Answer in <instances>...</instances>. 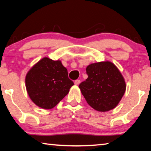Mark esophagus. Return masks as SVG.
<instances>
[{"label":"esophagus","instance_id":"1","mask_svg":"<svg viewBox=\"0 0 151 151\" xmlns=\"http://www.w3.org/2000/svg\"><path fill=\"white\" fill-rule=\"evenodd\" d=\"M74 83H75V85H76V86L79 85V84H80V80H76L75 82H74Z\"/></svg>","mask_w":151,"mask_h":151}]
</instances>
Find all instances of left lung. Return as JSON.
Instances as JSON below:
<instances>
[{"instance_id":"8db88e82","label":"left lung","mask_w":151,"mask_h":151,"mask_svg":"<svg viewBox=\"0 0 151 151\" xmlns=\"http://www.w3.org/2000/svg\"><path fill=\"white\" fill-rule=\"evenodd\" d=\"M88 78L79 85L88 104L94 109L106 112L114 109L126 92V82L119 69L110 61L89 65Z\"/></svg>"}]
</instances>
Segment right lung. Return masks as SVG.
<instances>
[{
	"instance_id": "1",
	"label": "right lung",
	"mask_w": 151,
	"mask_h": 151,
	"mask_svg": "<svg viewBox=\"0 0 151 151\" xmlns=\"http://www.w3.org/2000/svg\"><path fill=\"white\" fill-rule=\"evenodd\" d=\"M73 82L59 60L44 57L29 69L25 87L30 99L39 107L50 109L69 93Z\"/></svg>"
}]
</instances>
